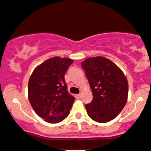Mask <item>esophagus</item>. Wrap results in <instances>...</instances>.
Here are the masks:
<instances>
[{"instance_id":"esophagus-1","label":"esophagus","mask_w":151,"mask_h":151,"mask_svg":"<svg viewBox=\"0 0 151 151\" xmlns=\"http://www.w3.org/2000/svg\"><path fill=\"white\" fill-rule=\"evenodd\" d=\"M81 94L75 95V98H76V99H81Z\"/></svg>"}]
</instances>
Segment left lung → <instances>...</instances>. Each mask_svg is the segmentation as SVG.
<instances>
[{"instance_id": "8db88e82", "label": "left lung", "mask_w": 151, "mask_h": 151, "mask_svg": "<svg viewBox=\"0 0 151 151\" xmlns=\"http://www.w3.org/2000/svg\"><path fill=\"white\" fill-rule=\"evenodd\" d=\"M92 89L93 99L86 104L91 119L107 123L123 109L128 98V81L118 66L102 56L88 58L81 63Z\"/></svg>"}]
</instances>
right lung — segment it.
I'll return each mask as SVG.
<instances>
[{
  "instance_id": "1",
  "label": "right lung",
  "mask_w": 151,
  "mask_h": 151,
  "mask_svg": "<svg viewBox=\"0 0 151 151\" xmlns=\"http://www.w3.org/2000/svg\"><path fill=\"white\" fill-rule=\"evenodd\" d=\"M73 60L53 57L34 70L28 81V100L37 114L50 123L68 116L74 98L69 94L65 74Z\"/></svg>"
}]
</instances>
